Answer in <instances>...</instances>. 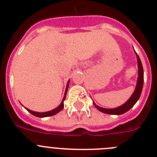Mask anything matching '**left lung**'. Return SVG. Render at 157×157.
Here are the masks:
<instances>
[{"label": "left lung", "instance_id": "obj_1", "mask_svg": "<svg viewBox=\"0 0 157 157\" xmlns=\"http://www.w3.org/2000/svg\"><path fill=\"white\" fill-rule=\"evenodd\" d=\"M136 53V52H135ZM137 55V53H136ZM137 59H138V82H137V85H136V88L134 92L131 95L130 99L123 104L121 106L116 108V109H104L101 107L98 106L94 102V105L96 107V109H98L100 112L106 113V114L110 115H122L123 113L127 112V111L130 110L133 106L136 104V102L138 101L140 96H141V91H142V88H143V82H144V71L143 67H142V64H141V59H140L138 55H137Z\"/></svg>", "mask_w": 157, "mask_h": 157}]
</instances>
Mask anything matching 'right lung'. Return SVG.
I'll use <instances>...</instances> for the list:
<instances>
[{
	"instance_id": "right-lung-1",
	"label": "right lung",
	"mask_w": 157,
	"mask_h": 157,
	"mask_svg": "<svg viewBox=\"0 0 157 157\" xmlns=\"http://www.w3.org/2000/svg\"><path fill=\"white\" fill-rule=\"evenodd\" d=\"M68 85H69V81L67 82V88H66V90H65L64 97H63V101H62V102L60 103V105H59V106L56 108V109H53V110L49 111V112H34V111L30 110V109H27V110L30 113H31L32 115H34V116H37V117H40V118L48 117V116H54V115H56V113H58L59 112H60V111L63 109V106H64V105H63V101H64L65 98H66V94H67V92Z\"/></svg>"
}]
</instances>
